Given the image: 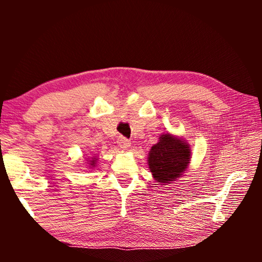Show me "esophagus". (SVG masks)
<instances>
[{"label":"esophagus","instance_id":"1","mask_svg":"<svg viewBox=\"0 0 262 262\" xmlns=\"http://www.w3.org/2000/svg\"><path fill=\"white\" fill-rule=\"evenodd\" d=\"M118 145H119L121 149H127L128 146L131 145V142H130V139H127L126 137H123V136H120V137L118 138Z\"/></svg>","mask_w":262,"mask_h":262}]
</instances>
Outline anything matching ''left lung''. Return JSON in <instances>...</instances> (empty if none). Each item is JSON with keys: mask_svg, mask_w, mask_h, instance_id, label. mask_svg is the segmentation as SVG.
Returning <instances> with one entry per match:
<instances>
[{"mask_svg": "<svg viewBox=\"0 0 262 262\" xmlns=\"http://www.w3.org/2000/svg\"><path fill=\"white\" fill-rule=\"evenodd\" d=\"M191 149L187 143L167 134L160 137L149 152V168L156 181L169 184L187 168Z\"/></svg>", "mask_w": 262, "mask_h": 262, "instance_id": "obj_1", "label": "left lung"}]
</instances>
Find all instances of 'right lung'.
<instances>
[{
	"label": "right lung",
	"instance_id": "add662e5",
	"mask_svg": "<svg viewBox=\"0 0 262 262\" xmlns=\"http://www.w3.org/2000/svg\"><path fill=\"white\" fill-rule=\"evenodd\" d=\"M94 163H95V161L93 160V161H92V163H91V166H94Z\"/></svg>",
	"mask_w": 262,
	"mask_h": 262
}]
</instances>
